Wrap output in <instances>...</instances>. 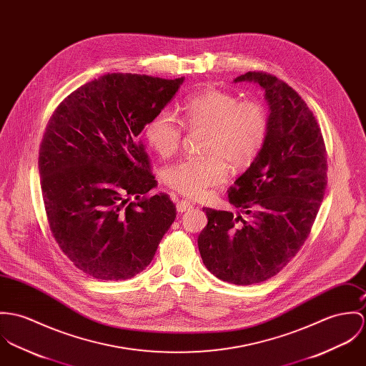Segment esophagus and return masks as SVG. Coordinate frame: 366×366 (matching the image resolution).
<instances>
[{
	"mask_svg": "<svg viewBox=\"0 0 366 366\" xmlns=\"http://www.w3.org/2000/svg\"><path fill=\"white\" fill-rule=\"evenodd\" d=\"M194 206V203L189 202V201H187V199H178L177 198V210L178 212H185V210H189L191 207Z\"/></svg>",
	"mask_w": 366,
	"mask_h": 366,
	"instance_id": "34e87169",
	"label": "esophagus"
}]
</instances>
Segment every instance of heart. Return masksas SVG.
<instances>
[{"label": "heart", "instance_id": "1", "mask_svg": "<svg viewBox=\"0 0 366 366\" xmlns=\"http://www.w3.org/2000/svg\"><path fill=\"white\" fill-rule=\"evenodd\" d=\"M181 123L194 130L206 129L204 157H189L169 165L164 182L174 191L199 198L229 174V164L240 171L254 163L269 136V114L254 99L216 88L184 99L178 108ZM168 111L156 112L144 126L147 144L160 156L171 157L179 149L182 126Z\"/></svg>", "mask_w": 366, "mask_h": 366}]
</instances>
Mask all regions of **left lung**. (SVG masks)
I'll return each instance as SVG.
<instances>
[{"instance_id": "1", "label": "left lung", "mask_w": 366, "mask_h": 366, "mask_svg": "<svg viewBox=\"0 0 366 366\" xmlns=\"http://www.w3.org/2000/svg\"><path fill=\"white\" fill-rule=\"evenodd\" d=\"M236 81H254L269 105V136L258 159L229 188L232 212L203 207L207 216L198 247L206 268L234 285L264 282L282 271L310 234L327 187L322 129L302 97L264 71Z\"/></svg>"}]
</instances>
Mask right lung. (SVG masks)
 <instances>
[{
	"mask_svg": "<svg viewBox=\"0 0 366 366\" xmlns=\"http://www.w3.org/2000/svg\"><path fill=\"white\" fill-rule=\"evenodd\" d=\"M184 77L112 73L66 97L39 149L41 197L50 232L84 274L129 280L152 262L177 216L157 185L140 133Z\"/></svg>",
	"mask_w": 366,
	"mask_h": 366,
	"instance_id": "add662e5",
	"label": "right lung"
}]
</instances>
